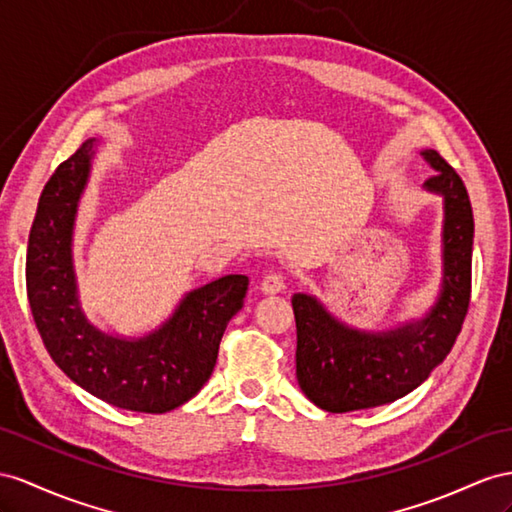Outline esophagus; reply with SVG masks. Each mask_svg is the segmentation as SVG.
Instances as JSON below:
<instances>
[{
    "instance_id": "obj_1",
    "label": "esophagus",
    "mask_w": 512,
    "mask_h": 512,
    "mask_svg": "<svg viewBox=\"0 0 512 512\" xmlns=\"http://www.w3.org/2000/svg\"><path fill=\"white\" fill-rule=\"evenodd\" d=\"M259 290H261V294H268V296L281 294V292L285 290V279H283V274H279V272L266 274V277L261 279V283H259Z\"/></svg>"
}]
</instances>
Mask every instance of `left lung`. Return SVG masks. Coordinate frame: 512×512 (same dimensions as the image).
Instances as JSON below:
<instances>
[{
    "label": "left lung",
    "instance_id": "1",
    "mask_svg": "<svg viewBox=\"0 0 512 512\" xmlns=\"http://www.w3.org/2000/svg\"><path fill=\"white\" fill-rule=\"evenodd\" d=\"M419 155L435 170L424 192L439 196L443 207L441 279L430 307L376 331L339 320L318 296H292L298 385L329 413L374 409L411 393L443 363L461 333L471 292L474 214L456 170L435 149Z\"/></svg>",
    "mask_w": 512,
    "mask_h": 512
}]
</instances>
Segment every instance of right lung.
<instances>
[{
    "mask_svg": "<svg viewBox=\"0 0 512 512\" xmlns=\"http://www.w3.org/2000/svg\"><path fill=\"white\" fill-rule=\"evenodd\" d=\"M99 140L62 162L38 201L28 240L25 283L43 344L71 381L103 402L166 413L209 381L229 320L244 307L248 277L227 274L181 296L173 313L144 335L101 329L80 300L73 242Z\"/></svg>",
    "mask_w": 512,
    "mask_h": 512,
    "instance_id": "obj_1",
    "label": "right lung"
}]
</instances>
